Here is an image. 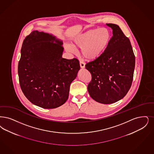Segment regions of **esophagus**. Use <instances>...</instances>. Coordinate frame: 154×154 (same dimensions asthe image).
<instances>
[{"label":"esophagus","mask_w":154,"mask_h":154,"mask_svg":"<svg viewBox=\"0 0 154 154\" xmlns=\"http://www.w3.org/2000/svg\"><path fill=\"white\" fill-rule=\"evenodd\" d=\"M80 67L81 68H84L85 67V62H84L83 61H80Z\"/></svg>","instance_id":"34e87169"}]
</instances>
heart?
I'll list each match as a JSON object with an SVG mask.
<instances>
[{
	"label": "heart",
	"instance_id": "obj_1",
	"mask_svg": "<svg viewBox=\"0 0 154 154\" xmlns=\"http://www.w3.org/2000/svg\"><path fill=\"white\" fill-rule=\"evenodd\" d=\"M111 33L106 28L90 30L74 37L71 46L67 45L69 51L81 49L82 56L88 60L94 61L100 58L106 49L111 40Z\"/></svg>",
	"mask_w": 154,
	"mask_h": 154
}]
</instances>
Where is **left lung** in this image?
I'll use <instances>...</instances> for the list:
<instances>
[{
    "mask_svg": "<svg viewBox=\"0 0 154 154\" xmlns=\"http://www.w3.org/2000/svg\"><path fill=\"white\" fill-rule=\"evenodd\" d=\"M106 25L112 29L107 48L98 59L87 63L86 69L92 75L88 85L91 97L104 104L117 102L127 94L131 86L135 57L129 38L119 26Z\"/></svg>",
    "mask_w": 154,
    "mask_h": 154,
    "instance_id": "left-lung-1",
    "label": "left lung"
}]
</instances>
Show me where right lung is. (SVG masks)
Here are the masks:
<instances>
[{
    "instance_id": "right-lung-1",
    "label": "right lung",
    "mask_w": 154,
    "mask_h": 154,
    "mask_svg": "<svg viewBox=\"0 0 154 154\" xmlns=\"http://www.w3.org/2000/svg\"><path fill=\"white\" fill-rule=\"evenodd\" d=\"M63 51L61 41L49 34L35 30L25 38L18 63L19 81L33 104L53 109L68 100L80 63L75 58H63Z\"/></svg>"
}]
</instances>
